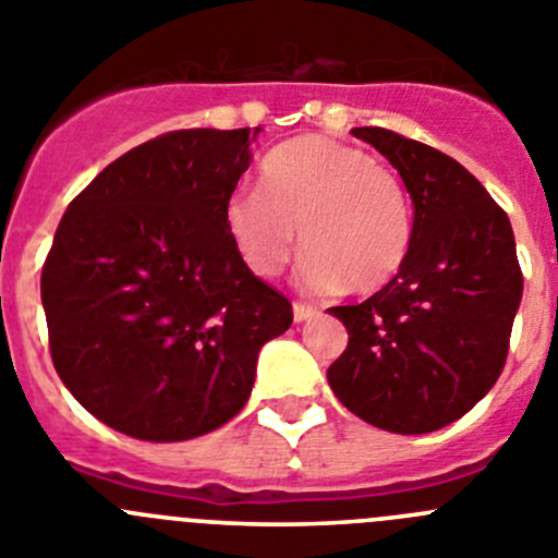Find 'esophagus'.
<instances>
[{
	"mask_svg": "<svg viewBox=\"0 0 558 558\" xmlns=\"http://www.w3.org/2000/svg\"><path fill=\"white\" fill-rule=\"evenodd\" d=\"M319 316V308L314 305H305V303H294V322H308Z\"/></svg>",
	"mask_w": 558,
	"mask_h": 558,
	"instance_id": "34e87169",
	"label": "esophagus"
}]
</instances>
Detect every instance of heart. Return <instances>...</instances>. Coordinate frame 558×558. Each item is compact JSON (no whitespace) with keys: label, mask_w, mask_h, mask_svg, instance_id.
<instances>
[{"label":"heart","mask_w":558,"mask_h":558,"mask_svg":"<svg viewBox=\"0 0 558 558\" xmlns=\"http://www.w3.org/2000/svg\"><path fill=\"white\" fill-rule=\"evenodd\" d=\"M300 244V283L314 294L374 291L408 258L413 217L404 186L372 154L308 134L269 150L262 190L226 206V231L239 258L264 280L278 278Z\"/></svg>","instance_id":"heart-1"}]
</instances>
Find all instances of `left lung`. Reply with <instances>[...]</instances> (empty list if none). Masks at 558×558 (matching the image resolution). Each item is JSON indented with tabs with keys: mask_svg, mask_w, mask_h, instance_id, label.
<instances>
[{
	"mask_svg": "<svg viewBox=\"0 0 558 558\" xmlns=\"http://www.w3.org/2000/svg\"><path fill=\"white\" fill-rule=\"evenodd\" d=\"M399 170L413 236L399 272L361 305L330 308L350 332L327 383L377 429L426 435L462 418L507 363L523 296L504 208L460 161L379 126L352 129Z\"/></svg>",
	"mask_w": 558,
	"mask_h": 558,
	"instance_id": "1",
	"label": "left lung"
}]
</instances>
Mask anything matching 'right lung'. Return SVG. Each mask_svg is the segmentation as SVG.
<instances>
[{
    "instance_id": "right-lung-1",
    "label": "right lung",
    "mask_w": 558,
    "mask_h": 558,
    "mask_svg": "<svg viewBox=\"0 0 558 558\" xmlns=\"http://www.w3.org/2000/svg\"><path fill=\"white\" fill-rule=\"evenodd\" d=\"M255 129H186L114 159L68 206L40 275L51 361L112 429L179 444L247 404L291 303L226 231Z\"/></svg>"
}]
</instances>
